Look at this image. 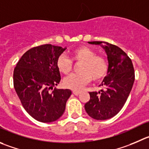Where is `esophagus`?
<instances>
[{
  "label": "esophagus",
  "instance_id": "obj_1",
  "mask_svg": "<svg viewBox=\"0 0 149 149\" xmlns=\"http://www.w3.org/2000/svg\"><path fill=\"white\" fill-rule=\"evenodd\" d=\"M72 93L75 95V96H78V95L80 93V91H74V90L73 91H72Z\"/></svg>",
  "mask_w": 149,
  "mask_h": 149
}]
</instances>
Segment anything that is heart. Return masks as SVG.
Returning <instances> with one entry per match:
<instances>
[{
    "label": "heart",
    "instance_id": "obj_1",
    "mask_svg": "<svg viewBox=\"0 0 149 149\" xmlns=\"http://www.w3.org/2000/svg\"><path fill=\"white\" fill-rule=\"evenodd\" d=\"M73 60L81 62L79 66L80 73L73 74L63 80V85L67 88L78 91L89 83L93 79L99 81L107 74L108 65L104 58L96 56V52L91 48L80 46L72 52ZM58 70L64 74H68L72 69V61L65 55L59 56L56 61Z\"/></svg>",
    "mask_w": 149,
    "mask_h": 149
}]
</instances>
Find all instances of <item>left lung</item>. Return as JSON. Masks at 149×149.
Wrapping results in <instances>:
<instances>
[{
  "instance_id": "8db88e82",
  "label": "left lung",
  "mask_w": 149,
  "mask_h": 149,
  "mask_svg": "<svg viewBox=\"0 0 149 149\" xmlns=\"http://www.w3.org/2000/svg\"><path fill=\"white\" fill-rule=\"evenodd\" d=\"M100 45L105 51L108 71L100 91L89 92L90 100L85 104L86 113L96 120H106L116 116L125 104L134 81L132 62L120 47L105 42H88Z\"/></svg>"
}]
</instances>
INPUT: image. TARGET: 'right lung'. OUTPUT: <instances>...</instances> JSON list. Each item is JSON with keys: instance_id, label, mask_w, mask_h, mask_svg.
I'll list each match as a JSON object with an SVG mask.
<instances>
[{"instance_id": "1", "label": "right lung", "mask_w": 149, "mask_h": 149, "mask_svg": "<svg viewBox=\"0 0 149 149\" xmlns=\"http://www.w3.org/2000/svg\"><path fill=\"white\" fill-rule=\"evenodd\" d=\"M66 47L44 45L25 52L15 68L14 87L27 113L38 121H56L63 114L72 94L69 89H56L61 80L56 66Z\"/></svg>"}]
</instances>
